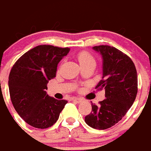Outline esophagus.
Returning a JSON list of instances; mask_svg holds the SVG:
<instances>
[{
	"label": "esophagus",
	"instance_id": "34e87169",
	"mask_svg": "<svg viewBox=\"0 0 151 151\" xmlns=\"http://www.w3.org/2000/svg\"><path fill=\"white\" fill-rule=\"evenodd\" d=\"M72 101H76V102H77V103H80V102H81V101H83V99L80 98H72Z\"/></svg>",
	"mask_w": 151,
	"mask_h": 151
}]
</instances>
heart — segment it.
I'll return each instance as SVG.
<instances>
[{
    "mask_svg": "<svg viewBox=\"0 0 151 151\" xmlns=\"http://www.w3.org/2000/svg\"><path fill=\"white\" fill-rule=\"evenodd\" d=\"M77 60L81 66L84 65V64L89 63H95L94 58L86 51H82L77 54Z\"/></svg>",
    "mask_w": 151,
    "mask_h": 151,
    "instance_id": "heart-1",
    "label": "heart"
}]
</instances>
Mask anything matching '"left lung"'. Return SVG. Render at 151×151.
Wrapping results in <instances>:
<instances>
[{
	"label": "left lung",
	"mask_w": 151,
	"mask_h": 151,
	"mask_svg": "<svg viewBox=\"0 0 151 151\" xmlns=\"http://www.w3.org/2000/svg\"><path fill=\"white\" fill-rule=\"evenodd\" d=\"M93 49L102 58V78L95 88L105 89V98L92 104V111L84 121L93 129L103 130L117 124L126 115L137 93V74L128 55L109 45Z\"/></svg>",
	"instance_id": "obj_1"
}]
</instances>
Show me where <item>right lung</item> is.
Listing matches in <instances>:
<instances>
[{
    "mask_svg": "<svg viewBox=\"0 0 151 151\" xmlns=\"http://www.w3.org/2000/svg\"><path fill=\"white\" fill-rule=\"evenodd\" d=\"M69 48L42 45L19 58L9 76L10 99L23 120L37 129H47L58 119L67 100L47 94V84L56 76L58 64Z\"/></svg>",
    "mask_w": 151,
    "mask_h": 151,
    "instance_id": "obj_1",
    "label": "right lung"
}]
</instances>
